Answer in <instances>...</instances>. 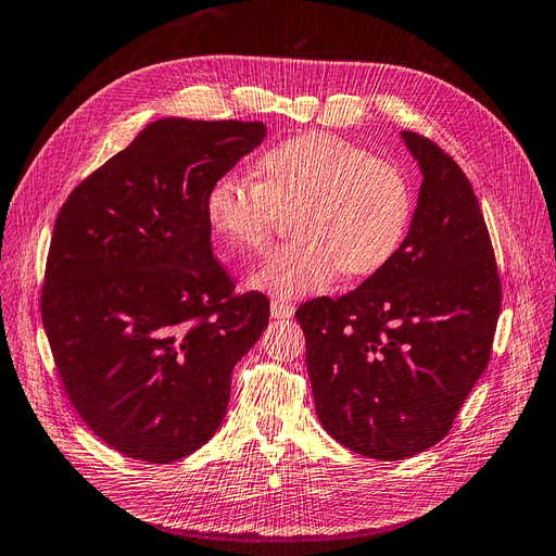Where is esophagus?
Listing matches in <instances>:
<instances>
[{
  "label": "esophagus",
  "mask_w": 556,
  "mask_h": 556,
  "mask_svg": "<svg viewBox=\"0 0 556 556\" xmlns=\"http://www.w3.org/2000/svg\"><path fill=\"white\" fill-rule=\"evenodd\" d=\"M293 312V303H287V300H273V303H269V314H273L275 319H289Z\"/></svg>",
  "instance_id": "34e87169"
}]
</instances>
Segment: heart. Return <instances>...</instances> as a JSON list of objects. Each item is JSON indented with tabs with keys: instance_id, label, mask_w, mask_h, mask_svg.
I'll use <instances>...</instances> for the list:
<instances>
[{
	"instance_id": "obj_1",
	"label": "heart",
	"mask_w": 556,
	"mask_h": 556,
	"mask_svg": "<svg viewBox=\"0 0 556 556\" xmlns=\"http://www.w3.org/2000/svg\"><path fill=\"white\" fill-rule=\"evenodd\" d=\"M249 181L218 177L204 198V216L232 253L267 247L281 214L293 212L298 240L269 253L249 277L277 298L326 291L342 273L368 277L399 253L412 190L399 165L330 132H300L265 149Z\"/></svg>"
}]
</instances>
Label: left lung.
<instances>
[{"label":"left lung","mask_w":556,"mask_h":556,"mask_svg":"<svg viewBox=\"0 0 556 556\" xmlns=\"http://www.w3.org/2000/svg\"><path fill=\"white\" fill-rule=\"evenodd\" d=\"M401 137L424 181L399 253L356 291L295 312L321 426L382 462L421 454L450 433L486 368L501 312L494 249L470 181L431 139Z\"/></svg>","instance_id":"1"}]
</instances>
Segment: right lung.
<instances>
[{"mask_svg": "<svg viewBox=\"0 0 556 556\" xmlns=\"http://www.w3.org/2000/svg\"><path fill=\"white\" fill-rule=\"evenodd\" d=\"M265 135L261 121H153L55 218L46 338L78 415L125 456L169 464L212 440L269 321L263 293L235 295L204 216L210 186Z\"/></svg>", "mask_w": 556, "mask_h": 556, "instance_id": "obj_1", "label": "right lung"}]
</instances>
